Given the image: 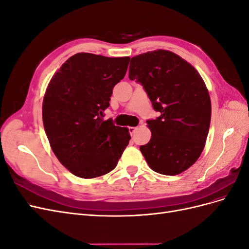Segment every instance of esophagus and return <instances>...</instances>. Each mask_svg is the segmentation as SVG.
Returning a JSON list of instances; mask_svg holds the SVG:
<instances>
[{"label": "esophagus", "instance_id": "1", "mask_svg": "<svg viewBox=\"0 0 249 249\" xmlns=\"http://www.w3.org/2000/svg\"><path fill=\"white\" fill-rule=\"evenodd\" d=\"M136 130H137V127H135V126H130L129 127V132H130V134L132 135V136L135 134V132H136Z\"/></svg>", "mask_w": 249, "mask_h": 249}]
</instances>
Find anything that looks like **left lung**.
Segmentation results:
<instances>
[{
  "mask_svg": "<svg viewBox=\"0 0 249 249\" xmlns=\"http://www.w3.org/2000/svg\"><path fill=\"white\" fill-rule=\"evenodd\" d=\"M130 80L144 87L154 109L147 120L152 138L140 150L154 171L177 176L197 161L211 123V99L205 81L189 62L167 50L146 52L131 59Z\"/></svg>",
  "mask_w": 249,
  "mask_h": 249,
  "instance_id": "8db88e82",
  "label": "left lung"
}]
</instances>
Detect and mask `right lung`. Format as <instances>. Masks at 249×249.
<instances>
[{
	"label": "right lung",
	"instance_id": "obj_1",
	"mask_svg": "<svg viewBox=\"0 0 249 249\" xmlns=\"http://www.w3.org/2000/svg\"><path fill=\"white\" fill-rule=\"evenodd\" d=\"M129 61V57L78 53L49 83L42 103L44 131L53 153L76 177L106 175L129 144L127 127L103 120L113 87L125 76Z\"/></svg>",
	"mask_w": 249,
	"mask_h": 249
}]
</instances>
